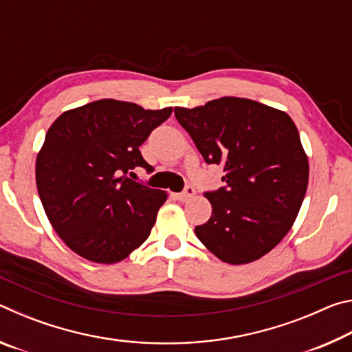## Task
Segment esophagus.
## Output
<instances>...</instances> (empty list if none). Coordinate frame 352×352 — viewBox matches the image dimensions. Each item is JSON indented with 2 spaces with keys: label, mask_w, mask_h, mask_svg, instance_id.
<instances>
[{
  "label": "esophagus",
  "mask_w": 352,
  "mask_h": 352,
  "mask_svg": "<svg viewBox=\"0 0 352 352\" xmlns=\"http://www.w3.org/2000/svg\"><path fill=\"white\" fill-rule=\"evenodd\" d=\"M194 194H195V189L188 184V186L184 188L180 194H177V199L182 200V201H186V200H189L190 197H192Z\"/></svg>",
  "instance_id": "obj_1"
}]
</instances>
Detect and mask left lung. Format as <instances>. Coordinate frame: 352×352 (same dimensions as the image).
<instances>
[{"label":"left lung","mask_w":352,"mask_h":352,"mask_svg":"<svg viewBox=\"0 0 352 352\" xmlns=\"http://www.w3.org/2000/svg\"><path fill=\"white\" fill-rule=\"evenodd\" d=\"M175 118L225 186L206 190L212 214L199 241L228 264H248L289 233L305 200L309 163L287 113L242 98L175 107Z\"/></svg>","instance_id":"8db88e82"}]
</instances>
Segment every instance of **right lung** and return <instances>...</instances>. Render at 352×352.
Here are the masks:
<instances>
[{
    "mask_svg": "<svg viewBox=\"0 0 352 352\" xmlns=\"http://www.w3.org/2000/svg\"><path fill=\"white\" fill-rule=\"evenodd\" d=\"M170 113L102 99L65 111L47 130L35 180L52 228L74 253L115 264L151 234L168 195L130 177L153 170L140 146Z\"/></svg>",
    "mask_w": 352,
    "mask_h": 352,
    "instance_id": "add662e5",
    "label": "right lung"
}]
</instances>
